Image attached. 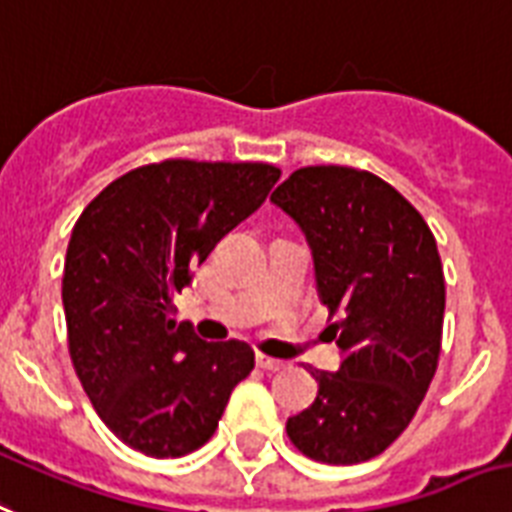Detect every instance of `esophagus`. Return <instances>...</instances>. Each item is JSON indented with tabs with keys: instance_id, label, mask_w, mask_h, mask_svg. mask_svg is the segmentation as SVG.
<instances>
[{
	"instance_id": "34e87169",
	"label": "esophagus",
	"mask_w": 512,
	"mask_h": 512,
	"mask_svg": "<svg viewBox=\"0 0 512 512\" xmlns=\"http://www.w3.org/2000/svg\"><path fill=\"white\" fill-rule=\"evenodd\" d=\"M257 365H260L263 371H281V368H284V360H276V357L257 352Z\"/></svg>"
}]
</instances>
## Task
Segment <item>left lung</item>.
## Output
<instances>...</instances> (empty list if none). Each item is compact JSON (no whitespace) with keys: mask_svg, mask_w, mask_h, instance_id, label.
<instances>
[{"mask_svg":"<svg viewBox=\"0 0 512 512\" xmlns=\"http://www.w3.org/2000/svg\"><path fill=\"white\" fill-rule=\"evenodd\" d=\"M313 255L315 289L339 323V371H310L318 397L286 421L307 458L371 460L407 429L439 363L444 273L434 234L400 191L339 165L299 168L270 194Z\"/></svg>","mask_w":512,"mask_h":512,"instance_id":"obj_1","label":"left lung"}]
</instances>
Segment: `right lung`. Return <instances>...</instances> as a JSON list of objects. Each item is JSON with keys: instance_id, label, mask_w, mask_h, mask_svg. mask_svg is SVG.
Returning a JSON list of instances; mask_svg holds the SVG:
<instances>
[{"instance_id": "right-lung-1", "label": "right lung", "mask_w": 512, "mask_h": 512, "mask_svg": "<svg viewBox=\"0 0 512 512\" xmlns=\"http://www.w3.org/2000/svg\"><path fill=\"white\" fill-rule=\"evenodd\" d=\"M278 176L265 162L165 160L112 181L78 218L62 276L70 360L99 418L131 450H199L255 368L249 344L205 342L176 323L173 299Z\"/></svg>"}]
</instances>
